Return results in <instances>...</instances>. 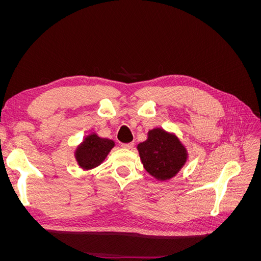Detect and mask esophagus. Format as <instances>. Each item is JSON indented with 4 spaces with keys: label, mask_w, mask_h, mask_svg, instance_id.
<instances>
[{
    "label": "esophagus",
    "mask_w": 261,
    "mask_h": 261,
    "mask_svg": "<svg viewBox=\"0 0 261 261\" xmlns=\"http://www.w3.org/2000/svg\"><path fill=\"white\" fill-rule=\"evenodd\" d=\"M122 147L125 149H132L134 147V143H128V144H122Z\"/></svg>",
    "instance_id": "34e87169"
}]
</instances>
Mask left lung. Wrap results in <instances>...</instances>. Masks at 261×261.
Wrapping results in <instances>:
<instances>
[{"label": "left lung", "instance_id": "obj_1", "mask_svg": "<svg viewBox=\"0 0 261 261\" xmlns=\"http://www.w3.org/2000/svg\"><path fill=\"white\" fill-rule=\"evenodd\" d=\"M137 149L145 170L162 181L174 177L188 159L187 149L175 134L159 127L149 130Z\"/></svg>", "mask_w": 261, "mask_h": 261}]
</instances>
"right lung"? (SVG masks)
Wrapping results in <instances>:
<instances>
[{"label": "right lung", "mask_w": 261, "mask_h": 261, "mask_svg": "<svg viewBox=\"0 0 261 261\" xmlns=\"http://www.w3.org/2000/svg\"><path fill=\"white\" fill-rule=\"evenodd\" d=\"M115 146L112 139L99 137L96 133L86 136L75 150V159L83 170L99 167Z\"/></svg>", "instance_id": "1"}]
</instances>
